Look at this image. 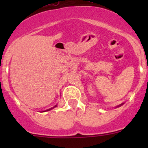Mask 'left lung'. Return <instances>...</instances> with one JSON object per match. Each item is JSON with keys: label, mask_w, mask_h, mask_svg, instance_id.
Masks as SVG:
<instances>
[{"label": "left lung", "mask_w": 148, "mask_h": 148, "mask_svg": "<svg viewBox=\"0 0 148 148\" xmlns=\"http://www.w3.org/2000/svg\"><path fill=\"white\" fill-rule=\"evenodd\" d=\"M124 104V103H122V104H120V105H118V106H117V107H120V106H122V104Z\"/></svg>", "instance_id": "8db88e82"}]
</instances>
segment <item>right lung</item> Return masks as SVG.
Wrapping results in <instances>:
<instances>
[{
  "instance_id": "1",
  "label": "right lung",
  "mask_w": 148,
  "mask_h": 148,
  "mask_svg": "<svg viewBox=\"0 0 148 148\" xmlns=\"http://www.w3.org/2000/svg\"><path fill=\"white\" fill-rule=\"evenodd\" d=\"M57 107V104H56V105L54 106V107H51V108H50V109H49V110H45V111H44V112H46V111H49V110H51L52 109H53V108H55V107Z\"/></svg>"
}]
</instances>
